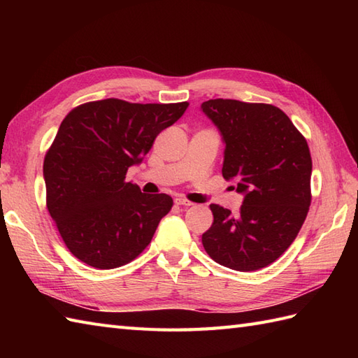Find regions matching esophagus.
Listing matches in <instances>:
<instances>
[{"instance_id":"1","label":"esophagus","mask_w":358,"mask_h":358,"mask_svg":"<svg viewBox=\"0 0 358 358\" xmlns=\"http://www.w3.org/2000/svg\"><path fill=\"white\" fill-rule=\"evenodd\" d=\"M175 203L180 204V206H194V203L191 200L185 199V196H177V199H175Z\"/></svg>"}]
</instances>
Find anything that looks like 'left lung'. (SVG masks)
Listing matches in <instances>:
<instances>
[{
	"label": "left lung",
	"instance_id": "obj_1",
	"mask_svg": "<svg viewBox=\"0 0 358 358\" xmlns=\"http://www.w3.org/2000/svg\"><path fill=\"white\" fill-rule=\"evenodd\" d=\"M203 112L226 143L223 177L245 194L238 215L210 204L204 250L229 269L266 268L292 245L309 212L313 158L305 136L272 104L209 100Z\"/></svg>",
	"mask_w": 358,
	"mask_h": 358
}]
</instances>
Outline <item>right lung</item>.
Listing matches in <instances>:
<instances>
[{"instance_id":"add662e5","label":"right lung","mask_w":358,"mask_h":358,"mask_svg":"<svg viewBox=\"0 0 358 358\" xmlns=\"http://www.w3.org/2000/svg\"><path fill=\"white\" fill-rule=\"evenodd\" d=\"M187 106L108 98L80 104L62 121L44 157L45 206L80 262L113 269L148 248L173 200L143 194L126 173Z\"/></svg>"}]
</instances>
